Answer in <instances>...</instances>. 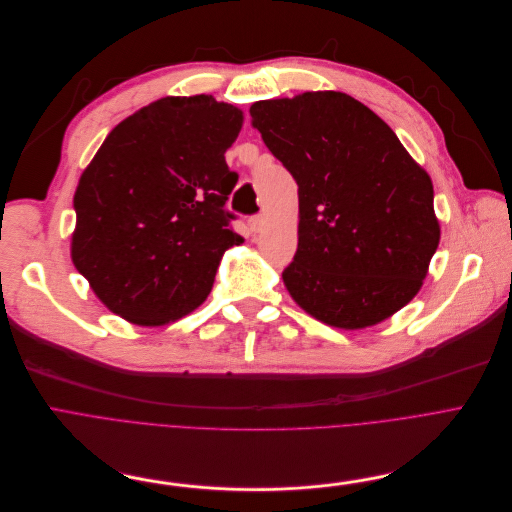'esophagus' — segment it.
<instances>
[{"label": "esophagus", "instance_id": "obj_1", "mask_svg": "<svg viewBox=\"0 0 512 512\" xmlns=\"http://www.w3.org/2000/svg\"><path fill=\"white\" fill-rule=\"evenodd\" d=\"M248 225H250V229H252L254 233H258V231L264 227V216H262V214H256V216H252L250 221H248Z\"/></svg>", "mask_w": 512, "mask_h": 512}]
</instances>
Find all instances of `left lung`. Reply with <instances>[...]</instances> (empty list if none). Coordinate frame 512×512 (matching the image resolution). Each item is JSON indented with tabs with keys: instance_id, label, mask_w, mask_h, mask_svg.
<instances>
[{
	"instance_id": "1",
	"label": "left lung",
	"mask_w": 512,
	"mask_h": 512,
	"mask_svg": "<svg viewBox=\"0 0 512 512\" xmlns=\"http://www.w3.org/2000/svg\"><path fill=\"white\" fill-rule=\"evenodd\" d=\"M298 183V250L283 283L316 321L364 329L419 294L440 243L433 183L383 120L342 91L250 108Z\"/></svg>"
}]
</instances>
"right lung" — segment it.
I'll use <instances>...</instances> for the list:
<instances>
[{
  "label": "right lung",
  "mask_w": 512,
  "mask_h": 512,
  "mask_svg": "<svg viewBox=\"0 0 512 512\" xmlns=\"http://www.w3.org/2000/svg\"><path fill=\"white\" fill-rule=\"evenodd\" d=\"M241 125L212 95H168L118 123L83 170L70 256L114 314L158 327L208 298L243 241L225 208L237 183L225 152Z\"/></svg>",
  "instance_id": "add662e5"
}]
</instances>
